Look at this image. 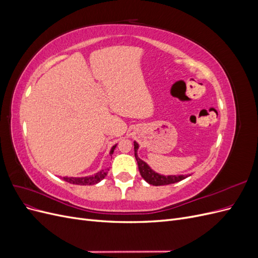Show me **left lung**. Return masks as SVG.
Listing matches in <instances>:
<instances>
[{"mask_svg":"<svg viewBox=\"0 0 258 258\" xmlns=\"http://www.w3.org/2000/svg\"><path fill=\"white\" fill-rule=\"evenodd\" d=\"M135 156L136 159L138 161V166H139V171L141 176L145 179V181L154 186H160V185H169V184H173L176 182L182 181V179L188 177L190 174H179V175H163L159 174L154 171L147 163L142 160L141 158L138 156V150H139V144L135 141Z\"/></svg>","mask_w":258,"mask_h":258,"instance_id":"1","label":"left lung"}]
</instances>
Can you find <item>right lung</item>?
Segmentation results:
<instances>
[{"label": "right lung", "mask_w": 258, "mask_h": 258, "mask_svg": "<svg viewBox=\"0 0 258 258\" xmlns=\"http://www.w3.org/2000/svg\"><path fill=\"white\" fill-rule=\"evenodd\" d=\"M117 144L113 145V147L111 148L110 151V155H112L114 153V150L116 147ZM108 170V169H107ZM107 172L104 170H101L99 172L95 173L93 175H88V176H81V177H68L64 176L63 177V181L68 182V183H71V184H76V185H93V184H97L100 181H102V179L106 176Z\"/></svg>", "instance_id": "add662e5"}]
</instances>
